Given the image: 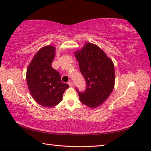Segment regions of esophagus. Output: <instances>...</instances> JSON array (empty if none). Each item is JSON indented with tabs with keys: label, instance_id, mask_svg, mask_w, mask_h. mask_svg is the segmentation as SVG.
<instances>
[{
	"label": "esophagus",
	"instance_id": "obj_1",
	"mask_svg": "<svg viewBox=\"0 0 151 151\" xmlns=\"http://www.w3.org/2000/svg\"><path fill=\"white\" fill-rule=\"evenodd\" d=\"M68 84H69V86H70V87H73V85H74V84H73V82L72 81H69V82H68Z\"/></svg>",
	"mask_w": 151,
	"mask_h": 151
}]
</instances>
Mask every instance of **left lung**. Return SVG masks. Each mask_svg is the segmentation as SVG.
Returning <instances> with one entry per match:
<instances>
[{"label":"left lung","mask_w":151,"mask_h":151,"mask_svg":"<svg viewBox=\"0 0 151 151\" xmlns=\"http://www.w3.org/2000/svg\"><path fill=\"white\" fill-rule=\"evenodd\" d=\"M75 55L86 82V88L83 92L76 88L80 101L89 107L97 108L106 101L114 89V63L103 50L90 43L75 52Z\"/></svg>","instance_id":"8db88e82"}]
</instances>
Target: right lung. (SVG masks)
Wrapping results in <instances>:
<instances>
[{
    "mask_svg": "<svg viewBox=\"0 0 151 151\" xmlns=\"http://www.w3.org/2000/svg\"><path fill=\"white\" fill-rule=\"evenodd\" d=\"M55 47L46 46L38 51L27 71V82L33 99L44 107L55 106L62 101L69 86L62 82L60 73L51 66Z\"/></svg>",
    "mask_w": 151,
    "mask_h": 151,
    "instance_id": "add662e5",
    "label": "right lung"
}]
</instances>
